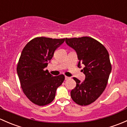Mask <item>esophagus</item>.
<instances>
[{"mask_svg": "<svg viewBox=\"0 0 127 127\" xmlns=\"http://www.w3.org/2000/svg\"><path fill=\"white\" fill-rule=\"evenodd\" d=\"M70 77H67V76H66V77H65V80H69V79H70Z\"/></svg>", "mask_w": 127, "mask_h": 127, "instance_id": "esophagus-1", "label": "esophagus"}]
</instances>
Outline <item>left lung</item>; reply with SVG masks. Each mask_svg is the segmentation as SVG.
Listing matches in <instances>:
<instances>
[{
  "label": "left lung",
  "mask_w": 127,
  "mask_h": 127,
  "mask_svg": "<svg viewBox=\"0 0 127 127\" xmlns=\"http://www.w3.org/2000/svg\"><path fill=\"white\" fill-rule=\"evenodd\" d=\"M66 44L77 52L79 62L85 65L83 82L74 77L76 86L70 92L71 98L81 106L95 102L106 87L111 71L109 53L103 45L91 37L66 38Z\"/></svg>",
  "instance_id": "1"
}]
</instances>
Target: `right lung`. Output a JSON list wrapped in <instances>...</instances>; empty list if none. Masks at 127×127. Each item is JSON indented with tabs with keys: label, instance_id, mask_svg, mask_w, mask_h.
I'll list each match as a JSON object with an SVG mask.
<instances>
[{
	"label": "right lung",
	"instance_id": "right-lung-1",
	"mask_svg": "<svg viewBox=\"0 0 127 127\" xmlns=\"http://www.w3.org/2000/svg\"><path fill=\"white\" fill-rule=\"evenodd\" d=\"M65 41L37 37L29 41L22 50L17 65L21 88L33 103L44 106L50 103L56 91L64 80V75L53 76L46 70L56 49Z\"/></svg>",
	"mask_w": 127,
	"mask_h": 127
}]
</instances>
